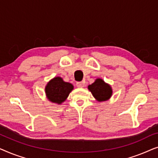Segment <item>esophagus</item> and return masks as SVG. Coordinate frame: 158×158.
<instances>
[{
	"mask_svg": "<svg viewBox=\"0 0 158 158\" xmlns=\"http://www.w3.org/2000/svg\"><path fill=\"white\" fill-rule=\"evenodd\" d=\"M84 85H85L84 82H77L76 83V86L77 88H83L84 87Z\"/></svg>",
	"mask_w": 158,
	"mask_h": 158,
	"instance_id": "34e87169",
	"label": "esophagus"
}]
</instances>
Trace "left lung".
<instances>
[{"label":"left lung","instance_id":"obj_1","mask_svg":"<svg viewBox=\"0 0 158 158\" xmlns=\"http://www.w3.org/2000/svg\"><path fill=\"white\" fill-rule=\"evenodd\" d=\"M88 89L92 93L93 96L99 101L108 100L112 94L111 86L105 83L104 81L100 78L96 79L94 83L88 85Z\"/></svg>","mask_w":158,"mask_h":158}]
</instances>
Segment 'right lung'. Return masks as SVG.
<instances>
[{"instance_id": "obj_1", "label": "right lung", "mask_w": 158, "mask_h": 158, "mask_svg": "<svg viewBox=\"0 0 158 158\" xmlns=\"http://www.w3.org/2000/svg\"><path fill=\"white\" fill-rule=\"evenodd\" d=\"M73 89L72 84L63 81L61 77H56L47 83L45 92L49 101L60 104L66 100Z\"/></svg>"}]
</instances>
